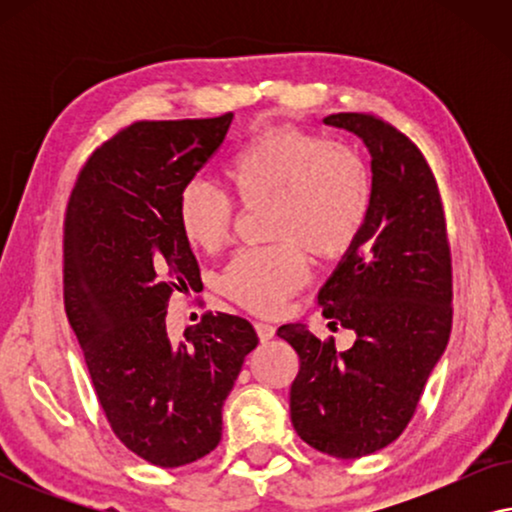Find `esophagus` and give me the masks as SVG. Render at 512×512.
Segmentation results:
<instances>
[{"instance_id": "obj_1", "label": "esophagus", "mask_w": 512, "mask_h": 512, "mask_svg": "<svg viewBox=\"0 0 512 512\" xmlns=\"http://www.w3.org/2000/svg\"><path fill=\"white\" fill-rule=\"evenodd\" d=\"M256 333H258V338H261V342H268V340H272L275 338V326L272 324H265V321H256Z\"/></svg>"}]
</instances>
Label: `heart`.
Masks as SVG:
<instances>
[{
	"instance_id": "heart-1",
	"label": "heart",
	"mask_w": 512,
	"mask_h": 512,
	"mask_svg": "<svg viewBox=\"0 0 512 512\" xmlns=\"http://www.w3.org/2000/svg\"><path fill=\"white\" fill-rule=\"evenodd\" d=\"M244 207L270 202V247L244 249L221 275L235 303L275 314L307 279V249L319 261L345 256L366 230L375 202L373 172L354 146L303 128L256 132L223 165ZM228 193L202 179L181 186L177 221L193 247L216 251L233 230Z\"/></svg>"
}]
</instances>
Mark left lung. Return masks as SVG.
<instances>
[{
  "instance_id": "1",
  "label": "left lung",
  "mask_w": 512,
  "mask_h": 512,
  "mask_svg": "<svg viewBox=\"0 0 512 512\" xmlns=\"http://www.w3.org/2000/svg\"><path fill=\"white\" fill-rule=\"evenodd\" d=\"M370 151L375 202L359 242L319 291L328 328L356 333L338 352L305 324L277 335L298 352L293 429L338 459L373 454L401 436L452 328V256L440 191L422 151L373 114H331Z\"/></svg>"
}]
</instances>
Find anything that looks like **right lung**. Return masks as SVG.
Returning a JSON list of instances; mask_svg holds the SVG:
<instances>
[{
  "label": "right lung",
  "instance_id": "obj_1",
  "mask_svg": "<svg viewBox=\"0 0 512 512\" xmlns=\"http://www.w3.org/2000/svg\"><path fill=\"white\" fill-rule=\"evenodd\" d=\"M230 123V111L132 123L97 146L67 202V319L111 431L160 468L219 445L223 401L258 345L254 326L235 314H202L179 342L165 326L172 293L200 284L177 221L179 191Z\"/></svg>",
  "mask_w": 512,
  "mask_h": 512
}]
</instances>
